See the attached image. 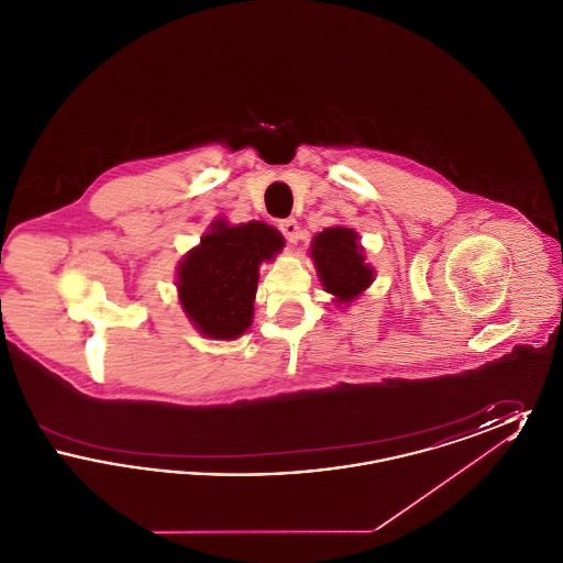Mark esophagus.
I'll return each instance as SVG.
<instances>
[{
    "mask_svg": "<svg viewBox=\"0 0 563 563\" xmlns=\"http://www.w3.org/2000/svg\"><path fill=\"white\" fill-rule=\"evenodd\" d=\"M278 228H280V232L285 234V239H287L289 244H295V242L299 241V223L295 219H283L278 223Z\"/></svg>",
    "mask_w": 563,
    "mask_h": 563,
    "instance_id": "1",
    "label": "esophagus"
}]
</instances>
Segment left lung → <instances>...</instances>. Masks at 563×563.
Masks as SVG:
<instances>
[{
	"label": "left lung",
	"mask_w": 563,
	"mask_h": 563,
	"mask_svg": "<svg viewBox=\"0 0 563 563\" xmlns=\"http://www.w3.org/2000/svg\"><path fill=\"white\" fill-rule=\"evenodd\" d=\"M310 260L322 289L333 295L335 306L349 308L375 280L374 266L365 262L367 257L358 234L346 225L319 232L310 244Z\"/></svg>",
	"instance_id": "8db88e82"
}]
</instances>
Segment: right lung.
Listing matches in <instances>:
<instances>
[{
    "label": "right lung",
    "mask_w": 563,
    "mask_h": 563,
    "mask_svg": "<svg viewBox=\"0 0 563 563\" xmlns=\"http://www.w3.org/2000/svg\"><path fill=\"white\" fill-rule=\"evenodd\" d=\"M283 246V234L266 221L232 225L217 217L177 266V297L194 329L221 342L244 335L253 322L260 266Z\"/></svg>",
    "instance_id": "obj_1"
}]
</instances>
